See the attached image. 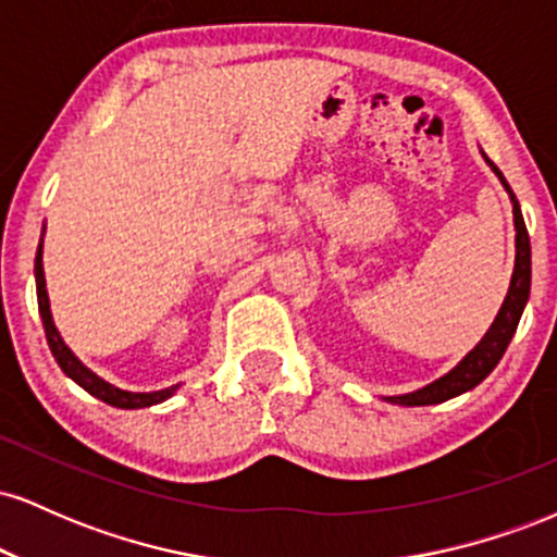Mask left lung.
I'll list each match as a JSON object with an SVG mask.
<instances>
[{
	"label": "left lung",
	"mask_w": 557,
	"mask_h": 557,
	"mask_svg": "<svg viewBox=\"0 0 557 557\" xmlns=\"http://www.w3.org/2000/svg\"><path fill=\"white\" fill-rule=\"evenodd\" d=\"M482 157H484V162L492 168V172L500 177L503 188L508 190L510 203H513L516 267H513V277H510L508 296H505L500 311H497L495 322H492L487 335L476 343L474 350H469V354H466V359L458 363V367H453L445 376L434 380L432 385L413 389V393H406V395H389V398H385L387 403H398V406H434V403H445V400L456 398V395L466 393V389L476 387L479 382H482L484 376H487L492 369L497 367V361L503 359L510 337H513L516 327H519L523 306H527V300H529V287H532V246H529V233H527V225H523L519 198H516L513 190H510L508 181H505L503 172L495 168V162L487 159L484 151H482Z\"/></svg>",
	"instance_id": "1"
}]
</instances>
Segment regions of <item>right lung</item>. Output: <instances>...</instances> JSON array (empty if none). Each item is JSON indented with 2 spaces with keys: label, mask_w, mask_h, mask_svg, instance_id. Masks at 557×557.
I'll use <instances>...</instances> for the list:
<instances>
[{
  "label": "right lung",
  "mask_w": 557,
  "mask_h": 557,
  "mask_svg": "<svg viewBox=\"0 0 557 557\" xmlns=\"http://www.w3.org/2000/svg\"><path fill=\"white\" fill-rule=\"evenodd\" d=\"M41 243H38L36 251V296H38V311H41V322H44V332H47V343L52 348V356L60 363V369L65 372L75 385H81L86 393H91L94 398L110 403L114 408H149L157 406V403L172 398L177 393L181 385H172L164 389H154V393H131V389H120L110 385L107 380H101L99 374H94L91 369L83 363L73 350L67 348L62 335L54 327L52 319V309H49V296H47V280H44V264H41Z\"/></svg>",
  "instance_id": "add662e5"
}]
</instances>
